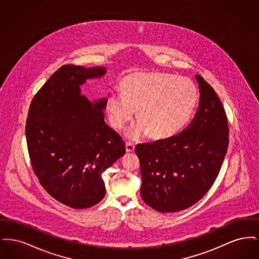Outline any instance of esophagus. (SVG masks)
Wrapping results in <instances>:
<instances>
[{"mask_svg":"<svg viewBox=\"0 0 259 259\" xmlns=\"http://www.w3.org/2000/svg\"><path fill=\"white\" fill-rule=\"evenodd\" d=\"M125 147H126V151H127V152H132V151H134V149H135V145L132 144V143H130V142H127L126 145H125Z\"/></svg>","mask_w":259,"mask_h":259,"instance_id":"34e87169","label":"esophagus"}]
</instances>
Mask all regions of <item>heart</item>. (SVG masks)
Listing matches in <instances>:
<instances>
[{"mask_svg": "<svg viewBox=\"0 0 259 259\" xmlns=\"http://www.w3.org/2000/svg\"><path fill=\"white\" fill-rule=\"evenodd\" d=\"M198 88L185 76L168 73H134L124 77L121 93L107 98L111 126L122 129L137 110L139 121L127 132L131 139L149 134L165 139L179 133L190 120L198 103Z\"/></svg>", "mask_w": 259, "mask_h": 259, "instance_id": "obj_1", "label": "heart"}]
</instances>
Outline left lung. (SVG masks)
<instances>
[{"label": "left lung", "instance_id": "obj_1", "mask_svg": "<svg viewBox=\"0 0 259 259\" xmlns=\"http://www.w3.org/2000/svg\"><path fill=\"white\" fill-rule=\"evenodd\" d=\"M200 102L196 114L181 133L136 146L144 202L161 212L197 203L213 185L228 148V122L213 88L196 74Z\"/></svg>", "mask_w": 259, "mask_h": 259}]
</instances>
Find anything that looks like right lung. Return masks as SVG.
<instances>
[{"label": "right lung", "instance_id": "1", "mask_svg": "<svg viewBox=\"0 0 259 259\" xmlns=\"http://www.w3.org/2000/svg\"><path fill=\"white\" fill-rule=\"evenodd\" d=\"M103 67L64 65L32 100L26 121L33 171L51 197L85 209L106 194L102 174L125 154V142L104 120L106 99L91 103L80 95L87 78Z\"/></svg>", "mask_w": 259, "mask_h": 259}]
</instances>
